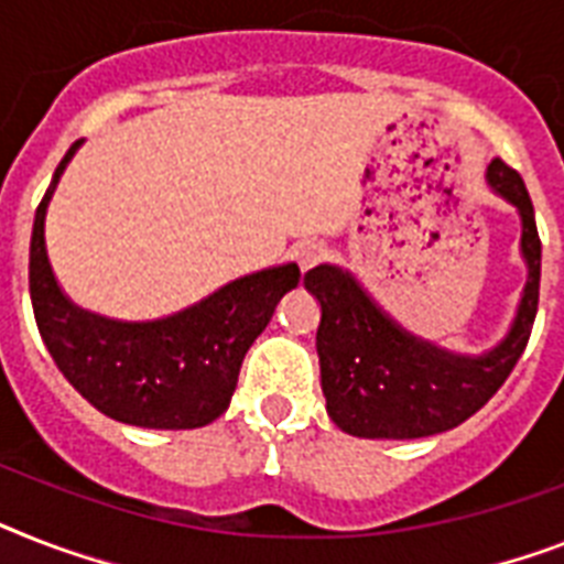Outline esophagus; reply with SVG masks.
Segmentation results:
<instances>
[{"mask_svg": "<svg viewBox=\"0 0 564 564\" xmlns=\"http://www.w3.org/2000/svg\"><path fill=\"white\" fill-rule=\"evenodd\" d=\"M324 254H327L324 242L306 240V242H301V246H297L295 260H297V267H301V272H306V269H313L315 263H322Z\"/></svg>", "mask_w": 564, "mask_h": 564, "instance_id": "1", "label": "esophagus"}]
</instances>
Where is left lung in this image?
<instances>
[{
	"label": "left lung",
	"instance_id": "1",
	"mask_svg": "<svg viewBox=\"0 0 564 564\" xmlns=\"http://www.w3.org/2000/svg\"><path fill=\"white\" fill-rule=\"evenodd\" d=\"M487 178L519 208L521 254L530 269L519 315L496 350L478 359L437 350L397 327L341 269L315 267L304 274V286L322 304L315 333L322 391L341 432L388 441L448 432L487 405L524 354L539 310L542 240L519 171L492 159Z\"/></svg>",
	"mask_w": 564,
	"mask_h": 564
}]
</instances>
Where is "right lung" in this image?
I'll return each instance as SVG.
<instances>
[{
  "label": "right lung",
  "instance_id": "right-lung-1",
  "mask_svg": "<svg viewBox=\"0 0 564 564\" xmlns=\"http://www.w3.org/2000/svg\"><path fill=\"white\" fill-rule=\"evenodd\" d=\"M77 144L34 214L29 290L40 336L63 377L100 414L144 429L208 425L228 409L242 359L301 272L290 263L246 274L162 322L123 324L77 310L54 281L43 237L45 208Z\"/></svg>",
  "mask_w": 564,
  "mask_h": 564
}]
</instances>
